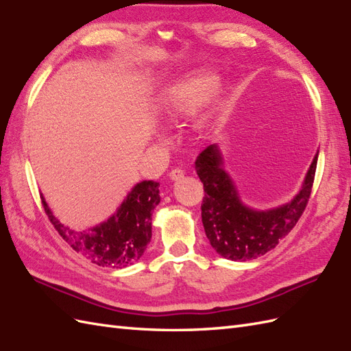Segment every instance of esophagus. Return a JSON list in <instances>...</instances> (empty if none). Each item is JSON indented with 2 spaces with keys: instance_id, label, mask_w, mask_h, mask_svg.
Instances as JSON below:
<instances>
[{
  "instance_id": "1",
  "label": "esophagus",
  "mask_w": 351,
  "mask_h": 351,
  "mask_svg": "<svg viewBox=\"0 0 351 351\" xmlns=\"http://www.w3.org/2000/svg\"><path fill=\"white\" fill-rule=\"evenodd\" d=\"M184 176V171L182 169V168H176V169H173V171H171V173H169V178H171V180H180V178Z\"/></svg>"
}]
</instances>
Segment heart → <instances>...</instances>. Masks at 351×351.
Instances as JSON below:
<instances>
[{
    "label": "heart",
    "instance_id": "obj_1",
    "mask_svg": "<svg viewBox=\"0 0 351 351\" xmlns=\"http://www.w3.org/2000/svg\"><path fill=\"white\" fill-rule=\"evenodd\" d=\"M217 77L211 74H196L177 82L165 90L160 99V113L167 121H178L199 107L207 99L213 88L216 86ZM213 114V107L198 117L196 130L204 131L208 126Z\"/></svg>",
    "mask_w": 351,
    "mask_h": 351
}]
</instances>
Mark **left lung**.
<instances>
[{
    "label": "left lung",
    "mask_w": 351,
    "mask_h": 351,
    "mask_svg": "<svg viewBox=\"0 0 351 351\" xmlns=\"http://www.w3.org/2000/svg\"><path fill=\"white\" fill-rule=\"evenodd\" d=\"M319 150L292 199L271 208H253L243 202L238 186L225 168L219 144H211L195 160L204 183L202 225L208 241L221 258L245 262L274 249L290 232L308 202Z\"/></svg>",
    "instance_id": "8db88e82"
}]
</instances>
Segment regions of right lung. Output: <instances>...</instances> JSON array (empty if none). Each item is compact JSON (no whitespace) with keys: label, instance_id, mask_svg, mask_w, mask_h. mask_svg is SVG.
Listing matches in <instances>:
<instances>
[{"label":"right lung","instance_id":"right-lung-1","mask_svg":"<svg viewBox=\"0 0 351 351\" xmlns=\"http://www.w3.org/2000/svg\"><path fill=\"white\" fill-rule=\"evenodd\" d=\"M43 205L52 225L73 249L98 267L125 268L135 263L152 240V215L160 202L159 183L138 182L126 193L113 215L86 229H73L59 221L45 196Z\"/></svg>","mask_w":351,"mask_h":351}]
</instances>
